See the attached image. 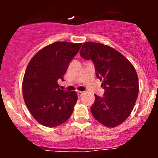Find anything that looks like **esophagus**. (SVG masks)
Masks as SVG:
<instances>
[{
  "label": "esophagus",
  "instance_id": "esophagus-1",
  "mask_svg": "<svg viewBox=\"0 0 158 158\" xmlns=\"http://www.w3.org/2000/svg\"><path fill=\"white\" fill-rule=\"evenodd\" d=\"M77 94H78V97H81V96H82L83 92H82V91H78V92H77Z\"/></svg>",
  "mask_w": 158,
  "mask_h": 158
}]
</instances>
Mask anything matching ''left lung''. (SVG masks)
Wrapping results in <instances>:
<instances>
[{"label": "left lung", "mask_w": 158, "mask_h": 158, "mask_svg": "<svg viewBox=\"0 0 158 158\" xmlns=\"http://www.w3.org/2000/svg\"><path fill=\"white\" fill-rule=\"evenodd\" d=\"M80 56L93 61L96 76L105 89L102 97L94 94L92 114L104 126H118L129 117L138 96V77L135 68L120 52L100 43L85 42Z\"/></svg>", "instance_id": "left-lung-1"}]
</instances>
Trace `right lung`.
I'll use <instances>...</instances> for the list:
<instances>
[{
    "label": "right lung",
    "instance_id": "right-lung-1",
    "mask_svg": "<svg viewBox=\"0 0 158 158\" xmlns=\"http://www.w3.org/2000/svg\"><path fill=\"white\" fill-rule=\"evenodd\" d=\"M82 44L58 41L39 50L29 62L23 79V96L32 117L43 126L56 127L70 118L77 101L75 91L61 90L70 61Z\"/></svg>",
    "mask_w": 158,
    "mask_h": 158
}]
</instances>
